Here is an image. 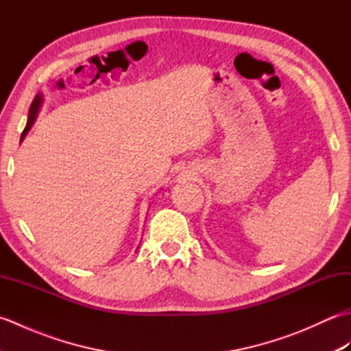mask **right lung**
<instances>
[{
  "label": "right lung",
  "instance_id": "add662e5",
  "mask_svg": "<svg viewBox=\"0 0 351 351\" xmlns=\"http://www.w3.org/2000/svg\"><path fill=\"white\" fill-rule=\"evenodd\" d=\"M40 102H42V96L40 95H37L36 98H34V101L32 102V106H29V111H28V122H27V126H25V130L22 131V136H21V140L25 137V134L28 132V130L32 128V125H33V122H34V119H36V114H37V111H39V107H40Z\"/></svg>",
  "mask_w": 351,
  "mask_h": 351
}]
</instances>
